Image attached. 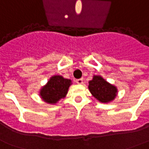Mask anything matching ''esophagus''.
Listing matches in <instances>:
<instances>
[{
  "label": "esophagus",
  "instance_id": "obj_1",
  "mask_svg": "<svg viewBox=\"0 0 149 149\" xmlns=\"http://www.w3.org/2000/svg\"><path fill=\"white\" fill-rule=\"evenodd\" d=\"M75 81H76V83H77V84H82V83H83V78L77 79Z\"/></svg>",
  "mask_w": 149,
  "mask_h": 149
}]
</instances>
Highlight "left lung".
<instances>
[{
  "label": "left lung",
  "instance_id": "left-lung-1",
  "mask_svg": "<svg viewBox=\"0 0 149 149\" xmlns=\"http://www.w3.org/2000/svg\"><path fill=\"white\" fill-rule=\"evenodd\" d=\"M89 89L91 94L101 102L108 103L117 96L118 89L107 82L101 76H93L89 82Z\"/></svg>",
  "mask_w": 149,
  "mask_h": 149
}]
</instances>
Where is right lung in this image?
<instances>
[{"mask_svg":"<svg viewBox=\"0 0 149 149\" xmlns=\"http://www.w3.org/2000/svg\"><path fill=\"white\" fill-rule=\"evenodd\" d=\"M71 84L72 81L69 79L64 78L60 75L53 76L40 89L39 95L47 103H56L66 96Z\"/></svg>","mask_w":149,"mask_h":149,"instance_id":"right-lung-1","label":"right lung"}]
</instances>
